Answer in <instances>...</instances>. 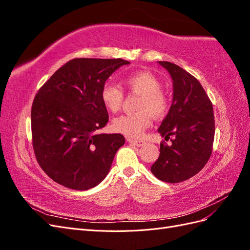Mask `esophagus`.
Listing matches in <instances>:
<instances>
[{
    "label": "esophagus",
    "mask_w": 250,
    "mask_h": 250,
    "mask_svg": "<svg viewBox=\"0 0 250 250\" xmlns=\"http://www.w3.org/2000/svg\"><path fill=\"white\" fill-rule=\"evenodd\" d=\"M127 142L132 144V145L137 146V147H141V146H143V145H145V142L138 141V140H133V139H127Z\"/></svg>",
    "instance_id": "obj_1"
}]
</instances>
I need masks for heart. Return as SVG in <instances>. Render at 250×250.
Returning a JSON list of instances; mask_svg holds the SVG:
<instances>
[{
    "instance_id": "b5f03b06",
    "label": "heart",
    "mask_w": 250,
    "mask_h": 250,
    "mask_svg": "<svg viewBox=\"0 0 250 250\" xmlns=\"http://www.w3.org/2000/svg\"><path fill=\"white\" fill-rule=\"evenodd\" d=\"M124 84L131 93L140 96L137 103L138 111L119 116L112 121L113 130L126 137L138 139L151 124L154 118L163 117L168 108V100L162 93V85L158 79L149 72L133 73L124 79ZM101 100L107 110L117 112L123 102L121 87L111 82L104 83L101 88Z\"/></svg>"
}]
</instances>
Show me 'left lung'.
<instances>
[{"instance_id": "obj_1", "label": "left lung", "mask_w": 250, "mask_h": 250, "mask_svg": "<svg viewBox=\"0 0 250 250\" xmlns=\"http://www.w3.org/2000/svg\"><path fill=\"white\" fill-rule=\"evenodd\" d=\"M168 71L173 82V99L158 132L171 145L162 143L160 156L151 166L153 175L165 183L176 184L196 175L211 154L215 120L213 105L200 82L183 67L157 62Z\"/></svg>"}]
</instances>
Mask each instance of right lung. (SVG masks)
Wrapping results in <instances>:
<instances>
[{
  "label": "right lung",
  "instance_id": "right-lung-1",
  "mask_svg": "<svg viewBox=\"0 0 250 250\" xmlns=\"http://www.w3.org/2000/svg\"><path fill=\"white\" fill-rule=\"evenodd\" d=\"M129 63L121 58H75L37 92L31 109L33 149L55 183L85 191L106 177L125 138L98 132L108 122L101 88L113 72Z\"/></svg>",
  "mask_w": 250,
  "mask_h": 250
}]
</instances>
